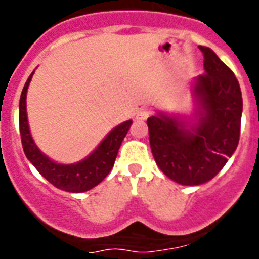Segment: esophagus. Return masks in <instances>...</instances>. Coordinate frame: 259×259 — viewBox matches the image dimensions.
Returning a JSON list of instances; mask_svg holds the SVG:
<instances>
[{
    "label": "esophagus",
    "mask_w": 259,
    "mask_h": 259,
    "mask_svg": "<svg viewBox=\"0 0 259 259\" xmlns=\"http://www.w3.org/2000/svg\"><path fill=\"white\" fill-rule=\"evenodd\" d=\"M149 115H150V110L146 109V107H141V109L137 111L136 118L139 119V120H145V119H148V116Z\"/></svg>",
    "instance_id": "1"
}]
</instances>
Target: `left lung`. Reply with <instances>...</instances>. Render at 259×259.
<instances>
[{"mask_svg":"<svg viewBox=\"0 0 259 259\" xmlns=\"http://www.w3.org/2000/svg\"><path fill=\"white\" fill-rule=\"evenodd\" d=\"M205 74L193 80V118L157 113L148 118L150 149L162 172L182 185L209 182L227 163L240 139L242 97L239 81L210 48Z\"/></svg>","mask_w":259,"mask_h":259,"instance_id":"8db88e82","label":"left lung"}]
</instances>
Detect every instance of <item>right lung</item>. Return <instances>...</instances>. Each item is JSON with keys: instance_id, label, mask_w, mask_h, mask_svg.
<instances>
[{"instance_id": "add662e5", "label": "right lung", "mask_w": 259, "mask_h": 259, "mask_svg": "<svg viewBox=\"0 0 259 259\" xmlns=\"http://www.w3.org/2000/svg\"><path fill=\"white\" fill-rule=\"evenodd\" d=\"M33 74L35 71L27 79L19 101V130L24 154L36 170L56 188L71 193L89 191L100 184L111 171L120 144L131 127L132 120H125L113 128L100 145L81 161L71 164L57 163L38 149L29 131L26 100L27 89Z\"/></svg>"}]
</instances>
